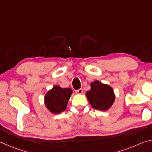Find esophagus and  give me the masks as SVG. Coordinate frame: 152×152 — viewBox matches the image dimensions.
<instances>
[{
	"label": "esophagus",
	"mask_w": 152,
	"mask_h": 152,
	"mask_svg": "<svg viewBox=\"0 0 152 152\" xmlns=\"http://www.w3.org/2000/svg\"><path fill=\"white\" fill-rule=\"evenodd\" d=\"M82 92H83V90H82V88H80V89L76 90V93L79 94H82Z\"/></svg>",
	"instance_id": "esophagus-1"
}]
</instances>
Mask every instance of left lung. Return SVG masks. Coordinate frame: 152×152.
Listing matches in <instances>:
<instances>
[{
  "mask_svg": "<svg viewBox=\"0 0 152 152\" xmlns=\"http://www.w3.org/2000/svg\"><path fill=\"white\" fill-rule=\"evenodd\" d=\"M86 96L94 109L102 111L110 108L115 99L112 87L99 80L91 82V90L86 92Z\"/></svg>",
  "mask_w": 152,
  "mask_h": 152,
  "instance_id": "8db88e82",
  "label": "left lung"
}]
</instances>
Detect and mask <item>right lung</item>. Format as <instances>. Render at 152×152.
Returning a JSON list of instances; mask_svg holds the SVG:
<instances>
[{
	"label": "right lung",
	"mask_w": 152,
	"mask_h": 152,
	"mask_svg": "<svg viewBox=\"0 0 152 152\" xmlns=\"http://www.w3.org/2000/svg\"><path fill=\"white\" fill-rule=\"evenodd\" d=\"M72 94V90L70 88H62L60 86H54L45 94V107L51 113L59 114L66 110Z\"/></svg>",
	"instance_id": "1"
}]
</instances>
